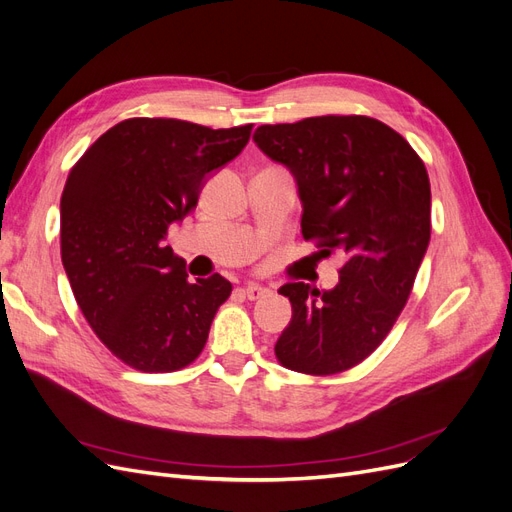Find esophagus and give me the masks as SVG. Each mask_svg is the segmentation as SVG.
<instances>
[{
  "instance_id": "obj_1",
  "label": "esophagus",
  "mask_w": 512,
  "mask_h": 512,
  "mask_svg": "<svg viewBox=\"0 0 512 512\" xmlns=\"http://www.w3.org/2000/svg\"><path fill=\"white\" fill-rule=\"evenodd\" d=\"M267 288L265 286H260V284H247L245 288H243V294L250 301H256V299H262V297H267Z\"/></svg>"
}]
</instances>
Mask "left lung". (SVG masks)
<instances>
[{
    "label": "left lung",
    "mask_w": 512,
    "mask_h": 512,
    "mask_svg": "<svg viewBox=\"0 0 512 512\" xmlns=\"http://www.w3.org/2000/svg\"><path fill=\"white\" fill-rule=\"evenodd\" d=\"M254 143L297 181L303 237L346 254L335 288H280L292 318L275 356L301 374H339L382 344L410 297L431 237L425 164L404 136L363 115L260 126Z\"/></svg>",
    "instance_id": "8db88e82"
}]
</instances>
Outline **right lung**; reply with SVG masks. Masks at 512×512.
Masks as SVG:
<instances>
[{
  "mask_svg": "<svg viewBox=\"0 0 512 512\" xmlns=\"http://www.w3.org/2000/svg\"><path fill=\"white\" fill-rule=\"evenodd\" d=\"M250 134L252 123L211 130L134 117L72 166L59 205L61 262L89 327L126 365L175 371L203 352L232 284L220 273L190 282L164 239Z\"/></svg>",
  "mask_w": 512,
  "mask_h": 512,
  "instance_id": "obj_1",
  "label": "right lung"
}]
</instances>
